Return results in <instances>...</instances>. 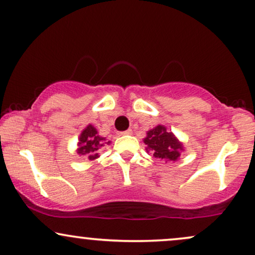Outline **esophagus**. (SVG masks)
<instances>
[{"label": "esophagus", "instance_id": "esophagus-1", "mask_svg": "<svg viewBox=\"0 0 255 255\" xmlns=\"http://www.w3.org/2000/svg\"><path fill=\"white\" fill-rule=\"evenodd\" d=\"M129 134H131V129H127V130H125V131H119L118 135L122 136V135H129Z\"/></svg>", "mask_w": 255, "mask_h": 255}]
</instances>
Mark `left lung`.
I'll return each instance as SVG.
<instances>
[{"mask_svg": "<svg viewBox=\"0 0 255 255\" xmlns=\"http://www.w3.org/2000/svg\"><path fill=\"white\" fill-rule=\"evenodd\" d=\"M147 151L153 153V157L161 160L176 161L183 149L182 143L178 142L172 133L166 130L164 126H157L147 133L143 139Z\"/></svg>", "mask_w": 255, "mask_h": 255, "instance_id": "obj_1", "label": "left lung"}]
</instances>
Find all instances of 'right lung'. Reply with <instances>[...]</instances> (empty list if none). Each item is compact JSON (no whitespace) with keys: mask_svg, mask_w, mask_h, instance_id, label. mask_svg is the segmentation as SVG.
I'll return each mask as SVG.
<instances>
[{"mask_svg":"<svg viewBox=\"0 0 255 255\" xmlns=\"http://www.w3.org/2000/svg\"><path fill=\"white\" fill-rule=\"evenodd\" d=\"M104 140H106L104 137L98 136L96 128H94L93 126L89 125L88 127L82 131L81 136H79L78 153L81 155H85L89 160H94V159L98 158L97 151L100 149V147L104 146Z\"/></svg>","mask_w":255,"mask_h":255,"instance_id":"obj_1","label":"right lung"}]
</instances>
